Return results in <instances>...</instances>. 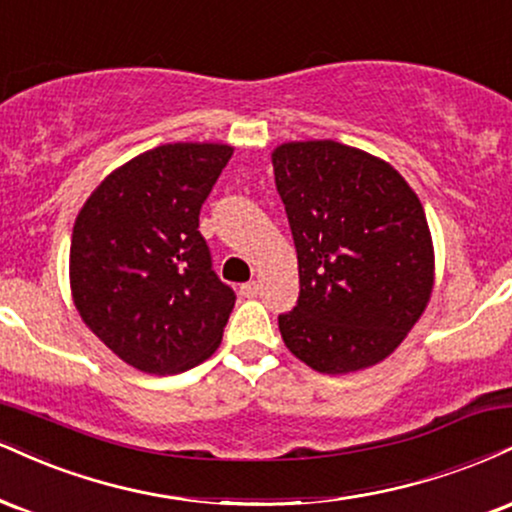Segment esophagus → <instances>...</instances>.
I'll list each match as a JSON object with an SVG mask.
<instances>
[{
	"label": "esophagus",
	"instance_id": "1",
	"mask_svg": "<svg viewBox=\"0 0 512 512\" xmlns=\"http://www.w3.org/2000/svg\"><path fill=\"white\" fill-rule=\"evenodd\" d=\"M257 293H260V283L257 281H248L240 286V295H243V298H257Z\"/></svg>",
	"mask_w": 512,
	"mask_h": 512
}]
</instances>
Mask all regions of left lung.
<instances>
[{"label": "left lung", "instance_id": "left-lung-1", "mask_svg": "<svg viewBox=\"0 0 512 512\" xmlns=\"http://www.w3.org/2000/svg\"><path fill=\"white\" fill-rule=\"evenodd\" d=\"M274 181L295 252L300 295L279 329L324 374L377 365L429 303L434 250L422 202L391 164L334 143H286Z\"/></svg>", "mask_w": 512, "mask_h": 512}]
</instances>
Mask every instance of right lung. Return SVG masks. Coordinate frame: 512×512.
<instances>
[{"instance_id": "1", "label": "right lung", "mask_w": 512, "mask_h": 512, "mask_svg": "<svg viewBox=\"0 0 512 512\" xmlns=\"http://www.w3.org/2000/svg\"><path fill=\"white\" fill-rule=\"evenodd\" d=\"M231 155L212 143L155 147L80 209L73 300L92 334L140 372H186L219 348L236 293L212 269L200 209Z\"/></svg>"}]
</instances>
